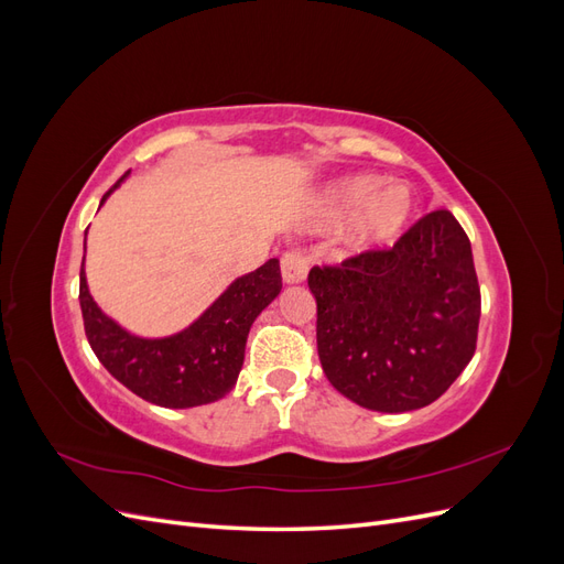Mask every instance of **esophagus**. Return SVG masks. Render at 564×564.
I'll list each match as a JSON object with an SVG mask.
<instances>
[{
    "mask_svg": "<svg viewBox=\"0 0 564 564\" xmlns=\"http://www.w3.org/2000/svg\"><path fill=\"white\" fill-rule=\"evenodd\" d=\"M280 263H282V278L286 284H299L305 280V275H308V259H305L299 249L286 251Z\"/></svg>",
    "mask_w": 564,
    "mask_h": 564,
    "instance_id": "1",
    "label": "esophagus"
}]
</instances>
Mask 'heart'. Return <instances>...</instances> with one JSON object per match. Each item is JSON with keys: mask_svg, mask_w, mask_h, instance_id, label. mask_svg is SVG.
<instances>
[{"mask_svg": "<svg viewBox=\"0 0 564 564\" xmlns=\"http://www.w3.org/2000/svg\"><path fill=\"white\" fill-rule=\"evenodd\" d=\"M414 214V197L406 185H388L379 176H352L332 185L319 204L322 226H338L352 218L344 242L352 251H369L398 240Z\"/></svg>", "mask_w": 564, "mask_h": 564, "instance_id": "heart-1", "label": "heart"}]
</instances>
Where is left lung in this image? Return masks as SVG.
Returning a JSON list of instances; mask_svg holds the SVG:
<instances>
[{
    "label": "left lung",
    "mask_w": 564,
    "mask_h": 564,
    "mask_svg": "<svg viewBox=\"0 0 564 564\" xmlns=\"http://www.w3.org/2000/svg\"><path fill=\"white\" fill-rule=\"evenodd\" d=\"M308 286L324 373L373 412L435 402L475 355L480 284L468 235L447 209L419 218L390 249L311 268Z\"/></svg>",
    "instance_id": "8db88e82"
}]
</instances>
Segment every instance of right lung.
I'll return each instance as SVG.
<instances>
[{
	"label": "right lung",
	"mask_w": 564,
	"mask_h": 564,
	"mask_svg": "<svg viewBox=\"0 0 564 564\" xmlns=\"http://www.w3.org/2000/svg\"><path fill=\"white\" fill-rule=\"evenodd\" d=\"M119 183L122 178L100 204ZM280 289V261L270 259L235 280L187 329L166 338H141L124 332L98 308L89 294L84 261L79 268L84 332L100 365L135 395L166 409L199 406L228 395L240 377L251 324Z\"/></svg>",
	"instance_id": "obj_1"
}]
</instances>
